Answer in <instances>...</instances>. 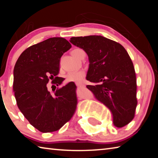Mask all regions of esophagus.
<instances>
[{
	"label": "esophagus",
	"mask_w": 158,
	"mask_h": 158,
	"mask_svg": "<svg viewBox=\"0 0 158 158\" xmlns=\"http://www.w3.org/2000/svg\"><path fill=\"white\" fill-rule=\"evenodd\" d=\"M76 85L78 87H84V84H82V83H77Z\"/></svg>",
	"instance_id": "obj_1"
}]
</instances>
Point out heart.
<instances>
[{
    "label": "heart",
    "mask_w": 158,
    "mask_h": 158,
    "mask_svg": "<svg viewBox=\"0 0 158 158\" xmlns=\"http://www.w3.org/2000/svg\"><path fill=\"white\" fill-rule=\"evenodd\" d=\"M72 55L77 59H81L82 56L85 54L84 50L81 49H75L72 51ZM85 76L84 71L80 70L77 72H73L69 73L66 75V81L68 82H74V83H80L82 82Z\"/></svg>",
    "instance_id": "1"
}]
</instances>
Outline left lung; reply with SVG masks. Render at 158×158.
<instances>
[{"mask_svg":"<svg viewBox=\"0 0 158 158\" xmlns=\"http://www.w3.org/2000/svg\"><path fill=\"white\" fill-rule=\"evenodd\" d=\"M70 42L84 50L89 59L86 87L107 106L114 125L123 127L135 117L137 79L129 54L121 44L101 35L73 37Z\"/></svg>","mask_w":158,"mask_h":158,"instance_id":"left-lung-1","label":"left lung"}]
</instances>
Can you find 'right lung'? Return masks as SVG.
Instances as JSON below:
<instances>
[{
	"instance_id": "add662e5",
	"label": "right lung",
	"mask_w": 158,
	"mask_h": 158,
	"mask_svg": "<svg viewBox=\"0 0 158 158\" xmlns=\"http://www.w3.org/2000/svg\"><path fill=\"white\" fill-rule=\"evenodd\" d=\"M71 47L65 38L51 37L23 51L15 65L13 90L17 106L41 132L58 130L75 113L76 85L69 82L59 87L65 79L57 76L60 58ZM50 79L57 89L53 93L48 90Z\"/></svg>"
}]
</instances>
